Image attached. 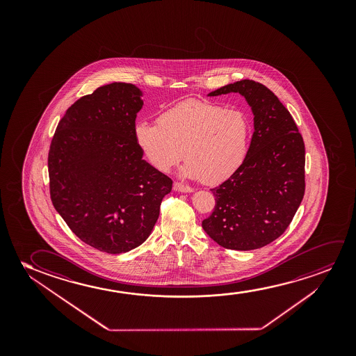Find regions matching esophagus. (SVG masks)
<instances>
[{"mask_svg": "<svg viewBox=\"0 0 356 356\" xmlns=\"http://www.w3.org/2000/svg\"><path fill=\"white\" fill-rule=\"evenodd\" d=\"M174 190L182 192V193H188V192L193 191L191 188L190 186L184 185V184H181V182H175V184H174Z\"/></svg>", "mask_w": 356, "mask_h": 356, "instance_id": "1", "label": "esophagus"}]
</instances>
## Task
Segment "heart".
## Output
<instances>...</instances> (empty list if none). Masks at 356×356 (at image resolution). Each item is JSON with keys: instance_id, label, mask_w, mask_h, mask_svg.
Here are the masks:
<instances>
[{"instance_id": "b5f03b06", "label": "heart", "mask_w": 356, "mask_h": 356, "mask_svg": "<svg viewBox=\"0 0 356 356\" xmlns=\"http://www.w3.org/2000/svg\"><path fill=\"white\" fill-rule=\"evenodd\" d=\"M250 122L242 111L215 103L186 101L166 109L156 124L137 122V146L158 170L187 163L184 174L219 184L238 170L248 154Z\"/></svg>"}]
</instances>
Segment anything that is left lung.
<instances>
[{
  "mask_svg": "<svg viewBox=\"0 0 356 356\" xmlns=\"http://www.w3.org/2000/svg\"><path fill=\"white\" fill-rule=\"evenodd\" d=\"M238 92L254 115L245 161L211 190L215 207L202 227L227 249L252 250L287 229L305 192V146L287 108L263 83L241 80L208 96Z\"/></svg>",
  "mask_w": 356,
  "mask_h": 356,
  "instance_id": "left-lung-1",
  "label": "left lung"
}]
</instances>
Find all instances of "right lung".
<instances>
[{
    "label": "right lung",
    "mask_w": 356,
    "mask_h": 356,
    "mask_svg": "<svg viewBox=\"0 0 356 356\" xmlns=\"http://www.w3.org/2000/svg\"><path fill=\"white\" fill-rule=\"evenodd\" d=\"M141 96L132 83L98 88L68 108L49 147L54 209L83 243L106 253L143 243L172 187L137 146Z\"/></svg>",
    "instance_id": "add662e5"
}]
</instances>
